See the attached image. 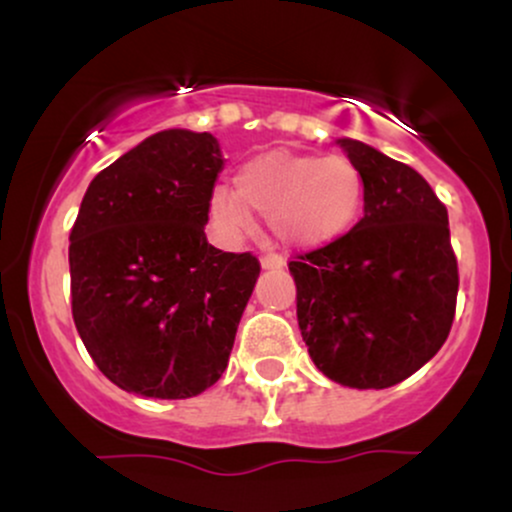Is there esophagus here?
Here are the masks:
<instances>
[{"mask_svg": "<svg viewBox=\"0 0 512 512\" xmlns=\"http://www.w3.org/2000/svg\"><path fill=\"white\" fill-rule=\"evenodd\" d=\"M286 264L284 255H276V252H269V255H262V267L264 269H281Z\"/></svg>", "mask_w": 512, "mask_h": 512, "instance_id": "esophagus-1", "label": "esophagus"}]
</instances>
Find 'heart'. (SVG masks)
<instances>
[{
    "instance_id": "heart-1",
    "label": "heart",
    "mask_w": 512,
    "mask_h": 512,
    "mask_svg": "<svg viewBox=\"0 0 512 512\" xmlns=\"http://www.w3.org/2000/svg\"><path fill=\"white\" fill-rule=\"evenodd\" d=\"M361 204L363 178L349 158L267 151L240 168L238 190L211 192L209 211L231 236L250 231L257 211L286 245L317 248L349 231Z\"/></svg>"
}]
</instances>
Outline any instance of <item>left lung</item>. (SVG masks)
Wrapping results in <instances>:
<instances>
[{
  "label": "left lung",
  "mask_w": 512,
  "mask_h": 512,
  "mask_svg": "<svg viewBox=\"0 0 512 512\" xmlns=\"http://www.w3.org/2000/svg\"><path fill=\"white\" fill-rule=\"evenodd\" d=\"M363 178V219L289 262L296 313L313 363L358 390L392 387L431 361L457 305L448 209L395 158L339 139Z\"/></svg>",
  "instance_id": "obj_1"
}]
</instances>
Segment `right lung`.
Returning <instances> with one entry per match:
<instances>
[{
	"label": "right lung",
	"mask_w": 512,
	"mask_h": 512,
	"mask_svg": "<svg viewBox=\"0 0 512 512\" xmlns=\"http://www.w3.org/2000/svg\"><path fill=\"white\" fill-rule=\"evenodd\" d=\"M221 168L209 132H158L91 180L69 233L76 330L134 395L195 397L228 366L260 260L207 243Z\"/></svg>",
	"instance_id": "obj_1"
}]
</instances>
